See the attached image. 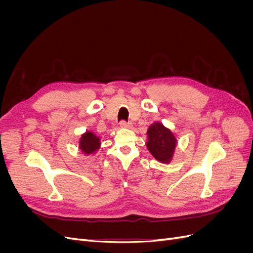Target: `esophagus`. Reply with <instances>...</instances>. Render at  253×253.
<instances>
[{
	"mask_svg": "<svg viewBox=\"0 0 253 253\" xmlns=\"http://www.w3.org/2000/svg\"><path fill=\"white\" fill-rule=\"evenodd\" d=\"M119 126H120V127L127 128V127H131L132 126V124H131V122H126V120H121L119 122Z\"/></svg>",
	"mask_w": 253,
	"mask_h": 253,
	"instance_id": "obj_1",
	"label": "esophagus"
}]
</instances>
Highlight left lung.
Masks as SVG:
<instances>
[{
	"instance_id": "8db88e82",
	"label": "left lung",
	"mask_w": 253,
	"mask_h": 253,
	"mask_svg": "<svg viewBox=\"0 0 253 253\" xmlns=\"http://www.w3.org/2000/svg\"><path fill=\"white\" fill-rule=\"evenodd\" d=\"M147 147L158 162L169 163L176 147V138L169 128L159 122L150 126L148 129Z\"/></svg>"
}]
</instances>
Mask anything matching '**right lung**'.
I'll return each instance as SVG.
<instances>
[{
  "label": "right lung",
  "instance_id": "obj_1",
  "mask_svg": "<svg viewBox=\"0 0 253 253\" xmlns=\"http://www.w3.org/2000/svg\"><path fill=\"white\" fill-rule=\"evenodd\" d=\"M99 147H100V138L97 137L94 133L87 131L85 134L81 136L79 148L84 154H91L95 153Z\"/></svg>",
  "mask_w": 253,
  "mask_h": 253
}]
</instances>
